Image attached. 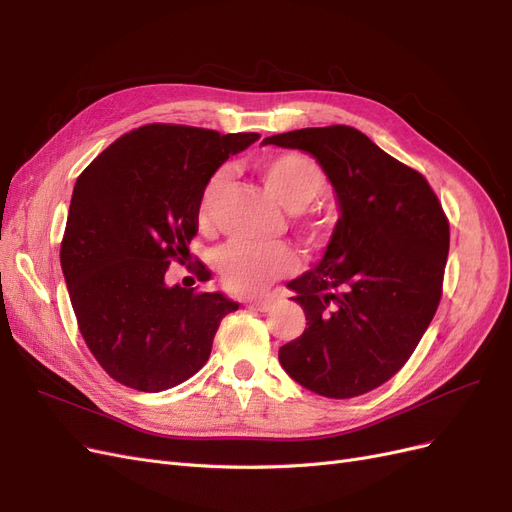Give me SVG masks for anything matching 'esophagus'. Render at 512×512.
Instances as JSON below:
<instances>
[{"label": "esophagus", "mask_w": 512, "mask_h": 512, "mask_svg": "<svg viewBox=\"0 0 512 512\" xmlns=\"http://www.w3.org/2000/svg\"><path fill=\"white\" fill-rule=\"evenodd\" d=\"M273 305L271 299H258V301H250V307L252 309H258V312H269Z\"/></svg>", "instance_id": "34e87169"}]
</instances>
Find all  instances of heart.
<instances>
[{"label":"heart","instance_id":"b5f03b06","mask_svg":"<svg viewBox=\"0 0 512 512\" xmlns=\"http://www.w3.org/2000/svg\"><path fill=\"white\" fill-rule=\"evenodd\" d=\"M260 175L267 190L284 209L299 213L327 190V175L318 162L303 153H282L260 162ZM228 179V170L220 168L207 179L198 200V224L207 226L218 205ZM297 256L284 243H247L232 241L215 254V269L228 290L250 294L267 288L277 277L290 273Z\"/></svg>","mask_w":512,"mask_h":512}]
</instances>
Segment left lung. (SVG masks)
<instances>
[{
  "label": "left lung",
  "mask_w": 512,
  "mask_h": 512,
  "mask_svg": "<svg viewBox=\"0 0 512 512\" xmlns=\"http://www.w3.org/2000/svg\"><path fill=\"white\" fill-rule=\"evenodd\" d=\"M331 181L339 218L318 265L288 284L307 318L280 348L286 374L331 399L393 378L421 342L442 297L448 222L423 175L348 126L275 134Z\"/></svg>",
  "instance_id": "8db88e82"
}]
</instances>
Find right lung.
<instances>
[{
  "mask_svg": "<svg viewBox=\"0 0 512 512\" xmlns=\"http://www.w3.org/2000/svg\"><path fill=\"white\" fill-rule=\"evenodd\" d=\"M258 138L149 123L76 179L61 271L87 348L117 382L158 393L192 378L222 318L239 309L220 290L170 286L164 275L173 258H192L207 179Z\"/></svg>",
  "mask_w": 512,
  "mask_h": 512,
  "instance_id": "right-lung-1",
  "label": "right lung"
}]
</instances>
